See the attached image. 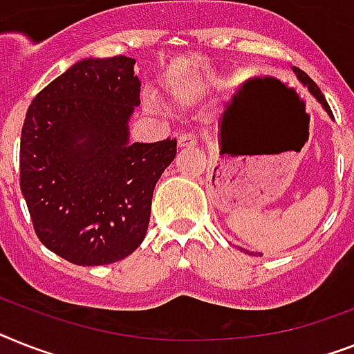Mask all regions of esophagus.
Listing matches in <instances>:
<instances>
[{"mask_svg":"<svg viewBox=\"0 0 354 354\" xmlns=\"http://www.w3.org/2000/svg\"><path fill=\"white\" fill-rule=\"evenodd\" d=\"M195 145H197V139H195L194 133H188V131L180 133L179 139H177V146L179 148H192Z\"/></svg>","mask_w":354,"mask_h":354,"instance_id":"34e87169","label":"esophagus"}]
</instances>
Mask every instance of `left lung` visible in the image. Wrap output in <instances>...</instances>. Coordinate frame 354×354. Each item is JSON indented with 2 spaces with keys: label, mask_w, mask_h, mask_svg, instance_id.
<instances>
[{
  "label": "left lung",
  "mask_w": 354,
  "mask_h": 354,
  "mask_svg": "<svg viewBox=\"0 0 354 354\" xmlns=\"http://www.w3.org/2000/svg\"><path fill=\"white\" fill-rule=\"evenodd\" d=\"M293 70H295V74H297V77L300 79V83H302L304 86H308V90H309V92H311V95H313V97L317 99L318 103L322 104L324 110H326V112H328L329 115H331V118H333L331 108H329L328 101H326V97H324V93L320 92V88H318V86H317V83H315L313 79L309 77V75L306 74V72H302V70H299V68H293Z\"/></svg>",
  "instance_id": "left-lung-1"
}]
</instances>
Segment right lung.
<instances>
[{"instance_id": "obj_1", "label": "right lung", "mask_w": 354, "mask_h": 354, "mask_svg": "<svg viewBox=\"0 0 354 354\" xmlns=\"http://www.w3.org/2000/svg\"><path fill=\"white\" fill-rule=\"evenodd\" d=\"M136 59H83L37 93L19 146V184L36 235L77 266L118 262L141 246L151 195L177 141H128L141 104Z\"/></svg>"}]
</instances>
